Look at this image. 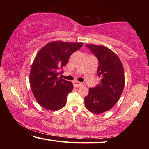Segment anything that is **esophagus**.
Segmentation results:
<instances>
[{
    "label": "esophagus",
    "instance_id": "obj_1",
    "mask_svg": "<svg viewBox=\"0 0 149 149\" xmlns=\"http://www.w3.org/2000/svg\"><path fill=\"white\" fill-rule=\"evenodd\" d=\"M82 85H84V84H82V83L77 81H74V86L75 87L79 88L81 86H82Z\"/></svg>",
    "mask_w": 149,
    "mask_h": 149
}]
</instances>
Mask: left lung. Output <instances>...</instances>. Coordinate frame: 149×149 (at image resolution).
I'll list each match as a JSON object with an SVG mask.
<instances>
[{
	"mask_svg": "<svg viewBox=\"0 0 149 149\" xmlns=\"http://www.w3.org/2000/svg\"><path fill=\"white\" fill-rule=\"evenodd\" d=\"M99 60L97 74L99 84L89 88L85 105L90 112L99 114L110 110L121 97L125 85L122 62L112 50L102 45H86Z\"/></svg>",
	"mask_w": 149,
	"mask_h": 149,
	"instance_id": "left-lung-1",
	"label": "left lung"
}]
</instances>
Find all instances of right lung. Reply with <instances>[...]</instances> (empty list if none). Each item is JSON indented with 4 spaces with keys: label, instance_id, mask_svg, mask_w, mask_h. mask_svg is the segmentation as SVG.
<instances>
[{
    "label": "right lung",
    "instance_id": "right-lung-1",
    "mask_svg": "<svg viewBox=\"0 0 149 149\" xmlns=\"http://www.w3.org/2000/svg\"><path fill=\"white\" fill-rule=\"evenodd\" d=\"M83 45L52 41L37 54L31 65L29 84L37 101L45 109L58 110L65 105L67 96L74 85L58 76L63 72L59 70L66 65L72 54Z\"/></svg>",
    "mask_w": 149,
    "mask_h": 149
}]
</instances>
